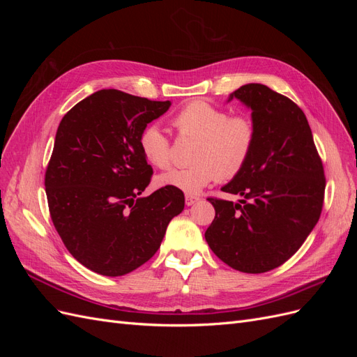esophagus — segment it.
Segmentation results:
<instances>
[{
  "label": "esophagus",
  "mask_w": 357,
  "mask_h": 357,
  "mask_svg": "<svg viewBox=\"0 0 357 357\" xmlns=\"http://www.w3.org/2000/svg\"><path fill=\"white\" fill-rule=\"evenodd\" d=\"M185 201H186V205L189 207V205H193L197 201H199V197H197V195H186Z\"/></svg>",
  "instance_id": "esophagus-1"
}]
</instances>
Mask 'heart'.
Returning <instances> with one entry per match:
<instances>
[{
	"label": "heart",
	"mask_w": 357,
	"mask_h": 357,
	"mask_svg": "<svg viewBox=\"0 0 357 357\" xmlns=\"http://www.w3.org/2000/svg\"><path fill=\"white\" fill-rule=\"evenodd\" d=\"M180 135L198 139L193 152L195 165L172 168L155 178L158 188L176 189L189 195L201 192L219 177L229 180L245 167L256 142V128L248 116H231L228 112L204 101H193L176 114ZM138 146L152 167L169 164L171 147L167 135L156 125H149L139 134Z\"/></svg>",
	"instance_id": "obj_1"
}]
</instances>
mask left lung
I'll use <instances>...</instances> for the list:
<instances>
[{
    "label": "left lung",
    "instance_id": "obj_1",
    "mask_svg": "<svg viewBox=\"0 0 357 357\" xmlns=\"http://www.w3.org/2000/svg\"><path fill=\"white\" fill-rule=\"evenodd\" d=\"M232 100L252 110L256 142L240 174L222 188L241 199L208 198L215 218L205 240L226 265L261 274L284 264L307 240L320 218L326 180L307 117L294 101L261 83L241 86Z\"/></svg>",
    "mask_w": 357,
    "mask_h": 357
}]
</instances>
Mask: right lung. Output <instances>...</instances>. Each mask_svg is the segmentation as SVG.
Listing matches in <instances>:
<instances>
[{"label":"right lung","mask_w":357,"mask_h":357,"mask_svg":"<svg viewBox=\"0 0 357 357\" xmlns=\"http://www.w3.org/2000/svg\"><path fill=\"white\" fill-rule=\"evenodd\" d=\"M169 107L102 89L58 126L45 180L52 222L75 261L96 274L119 277L146 264L185 208L181 190L142 197L153 169L138 138Z\"/></svg>","instance_id":"obj_1"}]
</instances>
